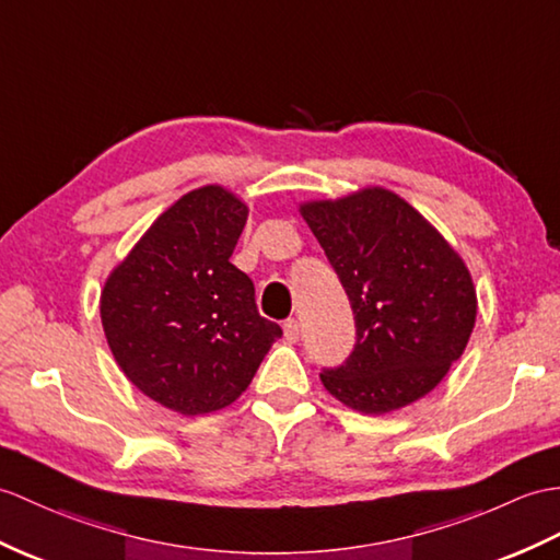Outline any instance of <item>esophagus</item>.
<instances>
[{
  "mask_svg": "<svg viewBox=\"0 0 560 560\" xmlns=\"http://www.w3.org/2000/svg\"><path fill=\"white\" fill-rule=\"evenodd\" d=\"M283 336H285V341H291V343H295L298 339H301V322H298V319H285L283 322Z\"/></svg>",
  "mask_w": 560,
  "mask_h": 560,
  "instance_id": "esophagus-1",
  "label": "esophagus"
}]
</instances>
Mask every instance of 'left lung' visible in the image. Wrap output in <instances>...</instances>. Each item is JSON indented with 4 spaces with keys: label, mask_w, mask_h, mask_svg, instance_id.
Segmentation results:
<instances>
[{
    "label": "left lung",
    "mask_w": 560,
    "mask_h": 560,
    "mask_svg": "<svg viewBox=\"0 0 560 560\" xmlns=\"http://www.w3.org/2000/svg\"><path fill=\"white\" fill-rule=\"evenodd\" d=\"M355 315L353 353L324 368V388L343 406L384 415L444 380L470 341L472 277L444 236L396 192L365 188L301 205Z\"/></svg>",
    "instance_id": "1"
}]
</instances>
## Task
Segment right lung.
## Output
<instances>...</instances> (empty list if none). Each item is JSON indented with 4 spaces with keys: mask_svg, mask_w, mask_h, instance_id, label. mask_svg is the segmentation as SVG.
Segmentation results:
<instances>
[{
    "mask_svg": "<svg viewBox=\"0 0 560 560\" xmlns=\"http://www.w3.org/2000/svg\"><path fill=\"white\" fill-rule=\"evenodd\" d=\"M248 219L221 186L190 190L145 231L100 298L107 343L148 398L180 415L231 406L281 339L229 257Z\"/></svg>",
    "mask_w": 560,
    "mask_h": 560,
    "instance_id": "add662e5",
    "label": "right lung"
}]
</instances>
